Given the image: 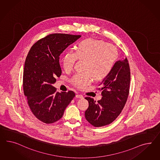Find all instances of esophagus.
<instances>
[{"label":"esophagus","mask_w":160,"mask_h":160,"mask_svg":"<svg viewBox=\"0 0 160 160\" xmlns=\"http://www.w3.org/2000/svg\"><path fill=\"white\" fill-rule=\"evenodd\" d=\"M76 97L77 98H83V95H82V94H76Z\"/></svg>","instance_id":"1"}]
</instances>
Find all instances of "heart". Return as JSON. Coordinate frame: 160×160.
I'll return each instance as SVG.
<instances>
[{
    "mask_svg": "<svg viewBox=\"0 0 160 160\" xmlns=\"http://www.w3.org/2000/svg\"><path fill=\"white\" fill-rule=\"evenodd\" d=\"M118 58L117 49L101 40L85 39L78 43L74 52H66L62 59L63 68L66 72L73 68L78 59L86 60L85 72L78 73L72 78L76 86L82 88L90 84L93 78L101 80L111 73Z\"/></svg>",
    "mask_w": 160,
    "mask_h": 160,
    "instance_id": "obj_1",
    "label": "heart"
}]
</instances>
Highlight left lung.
<instances>
[{
	"label": "left lung",
	"mask_w": 160,
	"mask_h": 160,
	"mask_svg": "<svg viewBox=\"0 0 160 160\" xmlns=\"http://www.w3.org/2000/svg\"><path fill=\"white\" fill-rule=\"evenodd\" d=\"M130 71L128 61H118L111 73L101 82L102 98L95 102L86 97L88 108L85 118L95 127L108 125L117 119L123 109L129 92Z\"/></svg>",
	"instance_id": "1"
}]
</instances>
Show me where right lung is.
Listing matches in <instances>:
<instances>
[{
  "mask_svg": "<svg viewBox=\"0 0 160 160\" xmlns=\"http://www.w3.org/2000/svg\"><path fill=\"white\" fill-rule=\"evenodd\" d=\"M81 35L52 34L39 39L28 52L23 72V90L32 113L39 121L52 123L63 117L73 91L56 92L52 85L62 70L59 56Z\"/></svg>",
  "mask_w": 160,
  "mask_h": 160,
  "instance_id": "1",
  "label": "right lung"
}]
</instances>
